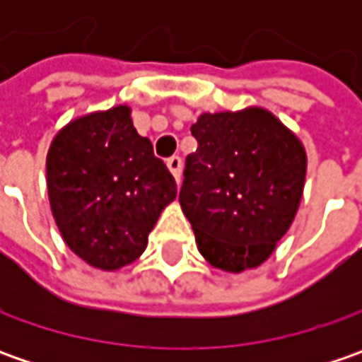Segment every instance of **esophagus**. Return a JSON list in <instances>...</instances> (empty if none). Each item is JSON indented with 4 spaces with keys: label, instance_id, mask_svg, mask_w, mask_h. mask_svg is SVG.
I'll list each match as a JSON object with an SVG mask.
<instances>
[{
    "label": "esophagus",
    "instance_id": "1",
    "mask_svg": "<svg viewBox=\"0 0 362 362\" xmlns=\"http://www.w3.org/2000/svg\"><path fill=\"white\" fill-rule=\"evenodd\" d=\"M167 167H169V171L173 173L175 181L179 183V181H181V169H183V160H181V157H177V155L169 157V159H167Z\"/></svg>",
    "mask_w": 362,
    "mask_h": 362
}]
</instances>
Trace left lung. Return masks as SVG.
Wrapping results in <instances>:
<instances>
[{
    "label": "left lung",
    "mask_w": 362,
    "mask_h": 362,
    "mask_svg": "<svg viewBox=\"0 0 362 362\" xmlns=\"http://www.w3.org/2000/svg\"><path fill=\"white\" fill-rule=\"evenodd\" d=\"M179 203L202 256L219 270L266 262L298 211L306 151L264 108L202 115L191 127Z\"/></svg>",
    "instance_id": "1"
}]
</instances>
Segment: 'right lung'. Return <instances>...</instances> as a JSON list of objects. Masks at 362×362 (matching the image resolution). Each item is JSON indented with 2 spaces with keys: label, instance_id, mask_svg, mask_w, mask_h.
<instances>
[{
  "label": "right lung",
  "instance_id": "obj_1",
  "mask_svg": "<svg viewBox=\"0 0 362 362\" xmlns=\"http://www.w3.org/2000/svg\"><path fill=\"white\" fill-rule=\"evenodd\" d=\"M49 207L68 247L98 270H119L145 252L177 183L153 143L115 106L72 120L46 160Z\"/></svg>",
  "mask_w": 362,
  "mask_h": 362
}]
</instances>
